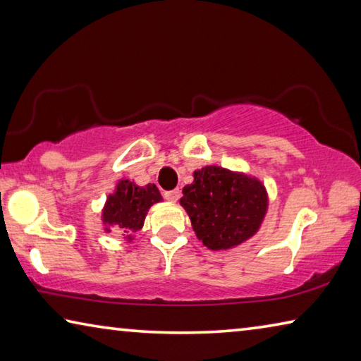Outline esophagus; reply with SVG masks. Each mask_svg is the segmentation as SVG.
Segmentation results:
<instances>
[{
	"instance_id": "esophagus-1",
	"label": "esophagus",
	"mask_w": 361,
	"mask_h": 361,
	"mask_svg": "<svg viewBox=\"0 0 361 361\" xmlns=\"http://www.w3.org/2000/svg\"><path fill=\"white\" fill-rule=\"evenodd\" d=\"M180 195H181L180 189H172V191L164 192V197H166V199L169 200V202H176V200L180 199Z\"/></svg>"
}]
</instances>
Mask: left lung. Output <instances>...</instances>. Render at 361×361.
I'll return each instance as SVG.
<instances>
[{
    "instance_id": "left-lung-1",
    "label": "left lung",
    "mask_w": 361,
    "mask_h": 361,
    "mask_svg": "<svg viewBox=\"0 0 361 361\" xmlns=\"http://www.w3.org/2000/svg\"><path fill=\"white\" fill-rule=\"evenodd\" d=\"M180 205L199 240L210 250H229L259 231L267 213L266 186L256 176L207 166L183 188Z\"/></svg>"
}]
</instances>
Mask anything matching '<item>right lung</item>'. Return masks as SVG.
<instances>
[{
	"instance_id": "1",
	"label": "right lung",
	"mask_w": 361,
	"mask_h": 361,
	"mask_svg": "<svg viewBox=\"0 0 361 361\" xmlns=\"http://www.w3.org/2000/svg\"><path fill=\"white\" fill-rule=\"evenodd\" d=\"M162 195L156 185L138 186L135 181L122 178L116 185L114 192L106 197L102 210V223L105 232L109 228L121 231L127 242L133 240V234L143 228L145 218L151 205L161 202Z\"/></svg>"
}]
</instances>
